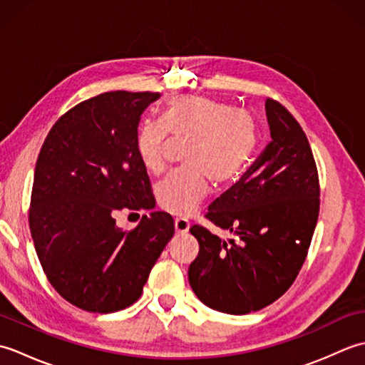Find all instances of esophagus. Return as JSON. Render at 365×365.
<instances>
[{"label": "esophagus", "mask_w": 365, "mask_h": 365, "mask_svg": "<svg viewBox=\"0 0 365 365\" xmlns=\"http://www.w3.org/2000/svg\"><path fill=\"white\" fill-rule=\"evenodd\" d=\"M174 227H175V232H178V234H187V232L190 230V221L185 220V218H175Z\"/></svg>", "instance_id": "esophagus-1"}]
</instances>
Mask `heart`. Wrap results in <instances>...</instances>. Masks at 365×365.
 <instances>
[{"label":"heart","instance_id":"1","mask_svg":"<svg viewBox=\"0 0 365 365\" xmlns=\"http://www.w3.org/2000/svg\"><path fill=\"white\" fill-rule=\"evenodd\" d=\"M168 133L190 138L183 161L188 166L170 173L157 187L165 210L188 216L215 185H229L242 175L257 152L260 131L254 115L229 103L202 96H180L165 105L160 122L138 127L135 147L143 166L153 174L166 165Z\"/></svg>","mask_w":365,"mask_h":365}]
</instances>
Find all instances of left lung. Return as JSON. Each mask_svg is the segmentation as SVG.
Wrapping results in <instances>:
<instances>
[{"instance_id": "left-lung-1", "label": "left lung", "mask_w": 365, "mask_h": 365, "mask_svg": "<svg viewBox=\"0 0 365 365\" xmlns=\"http://www.w3.org/2000/svg\"><path fill=\"white\" fill-rule=\"evenodd\" d=\"M265 111L271 141L208 207L207 218L235 240L190 229L199 242L188 268L191 289L224 314L260 311L282 297L306 260L319 220V173L304 131L274 100H267Z\"/></svg>"}]
</instances>
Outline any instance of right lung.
<instances>
[{
  "label": "right lung",
  "mask_w": 365,
  "mask_h": 365,
  "mask_svg": "<svg viewBox=\"0 0 365 365\" xmlns=\"http://www.w3.org/2000/svg\"><path fill=\"white\" fill-rule=\"evenodd\" d=\"M157 92H105L76 105L46 136L34 170L29 229L61 297L88 312H115L141 297L174 235L165 212L125 232L114 215L152 210L147 169L135 147L141 114Z\"/></svg>",
  "instance_id": "right-lung-1"
}]
</instances>
